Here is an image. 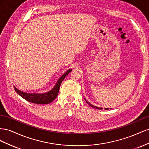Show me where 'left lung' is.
<instances>
[{"label": "left lung", "mask_w": 149, "mask_h": 149, "mask_svg": "<svg viewBox=\"0 0 149 149\" xmlns=\"http://www.w3.org/2000/svg\"><path fill=\"white\" fill-rule=\"evenodd\" d=\"M87 102V104H89V105H91L92 107H93V108H95V109H100V110H102V108H100V107H95V106H93V105H91V104H89L87 101H86ZM109 109H105V110H108Z\"/></svg>", "instance_id": "left-lung-1"}]
</instances>
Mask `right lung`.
<instances>
[{
    "instance_id": "right-lung-1",
    "label": "right lung",
    "mask_w": 149,
    "mask_h": 149,
    "mask_svg": "<svg viewBox=\"0 0 149 149\" xmlns=\"http://www.w3.org/2000/svg\"><path fill=\"white\" fill-rule=\"evenodd\" d=\"M71 71L72 69L68 70L63 75H62V77L58 80L56 85L54 86V87L52 90L45 93H25L18 90L15 87H14V89L15 92L17 93L19 95H20L22 98H24L27 101L29 102H32L37 104H47L52 102L56 98L58 95L59 88H60V86L62 82Z\"/></svg>"
}]
</instances>
